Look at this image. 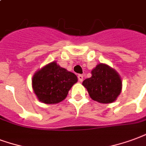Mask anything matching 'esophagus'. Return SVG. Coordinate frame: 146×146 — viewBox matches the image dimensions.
<instances>
[{"label": "esophagus", "mask_w": 146, "mask_h": 146, "mask_svg": "<svg viewBox=\"0 0 146 146\" xmlns=\"http://www.w3.org/2000/svg\"><path fill=\"white\" fill-rule=\"evenodd\" d=\"M83 75H82V74H78V81H79V82H82V81H83Z\"/></svg>", "instance_id": "1"}]
</instances>
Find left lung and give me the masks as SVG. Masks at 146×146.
<instances>
[{"label":"left lung","instance_id":"1","mask_svg":"<svg viewBox=\"0 0 146 146\" xmlns=\"http://www.w3.org/2000/svg\"><path fill=\"white\" fill-rule=\"evenodd\" d=\"M93 100L110 104L120 95L122 82L115 70L107 64H100L92 71V77L82 82Z\"/></svg>","mask_w":146,"mask_h":146}]
</instances>
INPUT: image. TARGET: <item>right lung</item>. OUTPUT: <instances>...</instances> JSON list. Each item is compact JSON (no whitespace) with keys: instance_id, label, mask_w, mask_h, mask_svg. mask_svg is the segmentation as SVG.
Returning <instances> with one entry per match:
<instances>
[{"instance_id":"add662e5","label":"right lung","mask_w":146,"mask_h":146,"mask_svg":"<svg viewBox=\"0 0 146 146\" xmlns=\"http://www.w3.org/2000/svg\"><path fill=\"white\" fill-rule=\"evenodd\" d=\"M77 81L74 73L52 62L34 74L33 88L39 101L46 104H57L65 99Z\"/></svg>"}]
</instances>
